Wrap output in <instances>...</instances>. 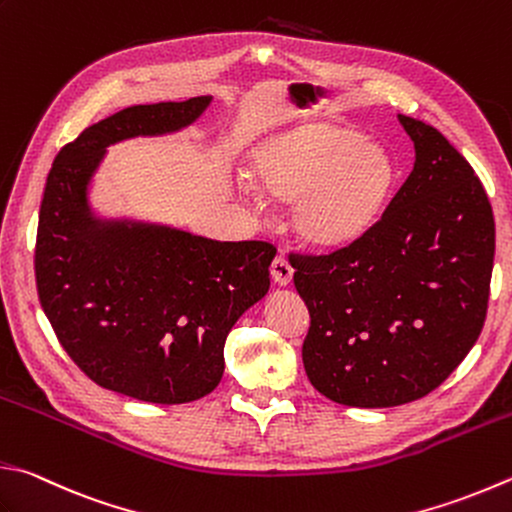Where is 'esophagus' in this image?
Wrapping results in <instances>:
<instances>
[{
  "instance_id": "obj_1",
  "label": "esophagus",
  "mask_w": 512,
  "mask_h": 512,
  "mask_svg": "<svg viewBox=\"0 0 512 512\" xmlns=\"http://www.w3.org/2000/svg\"><path fill=\"white\" fill-rule=\"evenodd\" d=\"M269 272H272V278H274V283L278 287H287L289 283H292L294 269H292V265H289L283 256L274 258V263H272V267H269Z\"/></svg>"
}]
</instances>
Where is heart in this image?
<instances>
[{"instance_id":"b5f03b06","label":"heart","mask_w":512,"mask_h":512,"mask_svg":"<svg viewBox=\"0 0 512 512\" xmlns=\"http://www.w3.org/2000/svg\"><path fill=\"white\" fill-rule=\"evenodd\" d=\"M247 178L260 196L289 202L287 225L298 243L334 252L379 223L397 165L350 124L303 122L260 142Z\"/></svg>"}]
</instances>
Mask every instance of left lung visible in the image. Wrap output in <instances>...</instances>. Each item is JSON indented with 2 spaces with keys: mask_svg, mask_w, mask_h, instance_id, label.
<instances>
[{
  "mask_svg": "<svg viewBox=\"0 0 512 512\" xmlns=\"http://www.w3.org/2000/svg\"><path fill=\"white\" fill-rule=\"evenodd\" d=\"M414 167L368 234L292 267L310 310L307 379L352 408L417 401L479 339L495 256V218L466 158L430 127L397 115Z\"/></svg>",
  "mask_w": 512,
  "mask_h": 512,
  "instance_id": "1",
  "label": "left lung"
}]
</instances>
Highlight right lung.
I'll list each match as a JSON object with an SVG mask.
<instances>
[{
	"label": "right lung",
	"mask_w": 512,
	"mask_h": 512,
	"mask_svg": "<svg viewBox=\"0 0 512 512\" xmlns=\"http://www.w3.org/2000/svg\"><path fill=\"white\" fill-rule=\"evenodd\" d=\"M211 95L122 109L57 153L35 247L40 303L91 381L147 403L202 399L223 379L225 339L269 292V243H218L171 225L102 216L91 202L106 149L187 129Z\"/></svg>",
	"instance_id": "add662e5"
}]
</instances>
